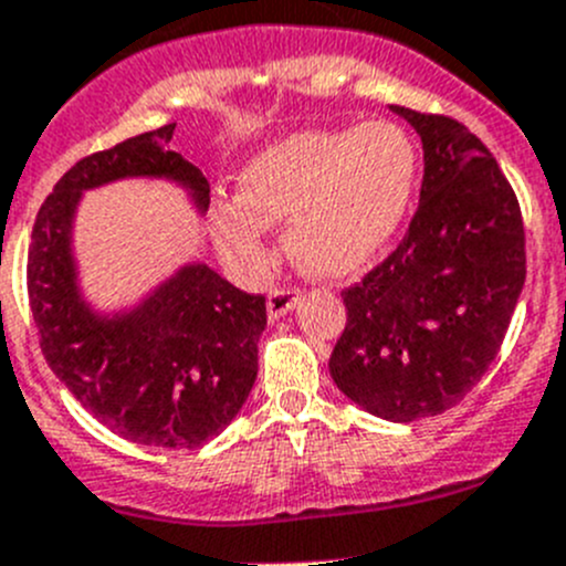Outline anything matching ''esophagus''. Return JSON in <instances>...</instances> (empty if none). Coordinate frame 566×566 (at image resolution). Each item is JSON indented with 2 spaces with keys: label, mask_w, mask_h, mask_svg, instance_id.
<instances>
[{
  "label": "esophagus",
  "mask_w": 566,
  "mask_h": 566,
  "mask_svg": "<svg viewBox=\"0 0 566 566\" xmlns=\"http://www.w3.org/2000/svg\"><path fill=\"white\" fill-rule=\"evenodd\" d=\"M301 301V293L295 287H276L268 293V315L276 321V317L287 315L295 304Z\"/></svg>",
  "instance_id": "obj_1"
}]
</instances>
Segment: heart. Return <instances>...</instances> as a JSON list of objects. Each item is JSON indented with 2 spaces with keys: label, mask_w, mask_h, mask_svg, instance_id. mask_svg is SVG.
Listing matches in <instances>:
<instances>
[{
  "label": "heart",
  "mask_w": 566,
  "mask_h": 566,
  "mask_svg": "<svg viewBox=\"0 0 566 566\" xmlns=\"http://www.w3.org/2000/svg\"><path fill=\"white\" fill-rule=\"evenodd\" d=\"M417 146L395 120L293 132L251 157L238 201L212 207V240L243 276L271 265L268 227L287 223V254L315 276H348L387 249L409 212Z\"/></svg>",
  "instance_id": "1"
}]
</instances>
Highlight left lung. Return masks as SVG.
<instances>
[{
	"label": "left lung",
	"mask_w": 566,
	"mask_h": 566,
	"mask_svg": "<svg viewBox=\"0 0 566 566\" xmlns=\"http://www.w3.org/2000/svg\"><path fill=\"white\" fill-rule=\"evenodd\" d=\"M422 140L420 205L398 249L343 293L334 384L370 415H442L501 350L525 284L517 196L479 137L448 115L395 107Z\"/></svg>",
	"instance_id": "1"
}]
</instances>
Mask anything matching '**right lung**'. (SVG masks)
Masks as SVG:
<instances>
[{"mask_svg": "<svg viewBox=\"0 0 566 566\" xmlns=\"http://www.w3.org/2000/svg\"><path fill=\"white\" fill-rule=\"evenodd\" d=\"M174 126L82 157L60 177L32 227L27 293L49 367L98 422L137 446L199 448L227 429L254 387L265 295L193 262L129 312L102 315L82 298L71 251L82 193L115 179H171L207 212L210 182L168 149Z\"/></svg>", "mask_w": 566, "mask_h": 566, "instance_id": "add662e5", "label": "right lung"}]
</instances>
